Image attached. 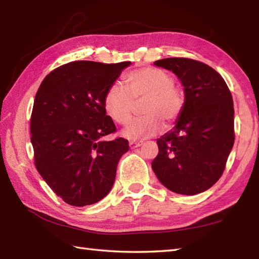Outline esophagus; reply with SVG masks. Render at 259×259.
Listing matches in <instances>:
<instances>
[{"label":"esophagus","instance_id":"esophagus-1","mask_svg":"<svg viewBox=\"0 0 259 259\" xmlns=\"http://www.w3.org/2000/svg\"><path fill=\"white\" fill-rule=\"evenodd\" d=\"M141 145H142V142H140V141H130L129 142V146H130L131 149H135V148L140 147Z\"/></svg>","mask_w":259,"mask_h":259}]
</instances>
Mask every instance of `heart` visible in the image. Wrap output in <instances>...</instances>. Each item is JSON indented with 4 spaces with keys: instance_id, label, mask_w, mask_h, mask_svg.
<instances>
[{
    "instance_id": "obj_1",
    "label": "heart",
    "mask_w": 259,
    "mask_h": 259,
    "mask_svg": "<svg viewBox=\"0 0 259 259\" xmlns=\"http://www.w3.org/2000/svg\"><path fill=\"white\" fill-rule=\"evenodd\" d=\"M126 88L113 82L103 98V107L114 122L125 124L131 118L134 100L146 99L142 107L145 117L136 119L122 130L124 138L139 140L152 137L163 129V122H176L184 109V97L175 88V80L166 71L141 68L125 76Z\"/></svg>"
}]
</instances>
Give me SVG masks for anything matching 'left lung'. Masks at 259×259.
Instances as JSON below:
<instances>
[{
  "instance_id": "8db88e82",
  "label": "left lung",
  "mask_w": 259,
  "mask_h": 259,
  "mask_svg": "<svg viewBox=\"0 0 259 259\" xmlns=\"http://www.w3.org/2000/svg\"><path fill=\"white\" fill-rule=\"evenodd\" d=\"M155 65L177 75L185 102L174 128L157 139L151 167L176 194L197 195L222 177L233 149L234 102L226 82L209 65L187 58L158 60Z\"/></svg>"
}]
</instances>
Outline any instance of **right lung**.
Instances as JSON below:
<instances>
[{"mask_svg":"<svg viewBox=\"0 0 259 259\" xmlns=\"http://www.w3.org/2000/svg\"><path fill=\"white\" fill-rule=\"evenodd\" d=\"M131 62L74 61L53 70L38 88L31 115L35 167L49 187L71 206L100 201L111 190L128 141L114 133L103 98Z\"/></svg>","mask_w":259,"mask_h":259,"instance_id":"1","label":"right lung"}]
</instances>
